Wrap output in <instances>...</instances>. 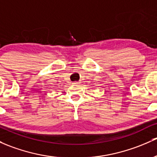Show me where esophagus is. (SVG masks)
Listing matches in <instances>:
<instances>
[{"label": "esophagus", "instance_id": "obj_1", "mask_svg": "<svg viewBox=\"0 0 157 157\" xmlns=\"http://www.w3.org/2000/svg\"><path fill=\"white\" fill-rule=\"evenodd\" d=\"M78 83H79V82H74V83H73L74 85H77V84H78Z\"/></svg>", "mask_w": 157, "mask_h": 157}]
</instances>
